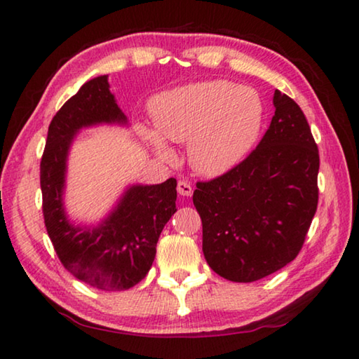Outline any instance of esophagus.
Wrapping results in <instances>:
<instances>
[{"label": "esophagus", "instance_id": "obj_1", "mask_svg": "<svg viewBox=\"0 0 359 359\" xmlns=\"http://www.w3.org/2000/svg\"><path fill=\"white\" fill-rule=\"evenodd\" d=\"M177 193L180 194V196H191L193 188H191L190 184H188V182L179 180V184H177Z\"/></svg>", "mask_w": 359, "mask_h": 359}]
</instances>
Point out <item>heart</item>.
Returning a JSON list of instances; mask_svg holds the SVG:
<instances>
[{"label": "heart", "instance_id": "1", "mask_svg": "<svg viewBox=\"0 0 359 359\" xmlns=\"http://www.w3.org/2000/svg\"><path fill=\"white\" fill-rule=\"evenodd\" d=\"M156 130L141 126L142 137L161 158L172 156L166 139L188 141L198 172L218 175L238 165L257 142L264 106L250 87L205 81L169 90L151 101Z\"/></svg>", "mask_w": 359, "mask_h": 359}]
</instances>
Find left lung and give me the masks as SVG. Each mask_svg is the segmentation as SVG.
Segmentation results:
<instances>
[{
    "label": "left lung",
    "mask_w": 359,
    "mask_h": 359,
    "mask_svg": "<svg viewBox=\"0 0 359 359\" xmlns=\"http://www.w3.org/2000/svg\"><path fill=\"white\" fill-rule=\"evenodd\" d=\"M274 107L257 149L193 193L204 258L231 282L259 280L291 263L317 212L320 155L311 126L280 90Z\"/></svg>",
    "instance_id": "left-lung-1"
}]
</instances>
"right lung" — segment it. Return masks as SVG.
<instances>
[{
    "instance_id": "add662e5",
    "label": "right lung",
    "mask_w": 359,
    "mask_h": 359,
    "mask_svg": "<svg viewBox=\"0 0 359 359\" xmlns=\"http://www.w3.org/2000/svg\"><path fill=\"white\" fill-rule=\"evenodd\" d=\"M98 123H126L109 92L107 76L85 82L48 125L41 158L42 214L65 269L95 288L128 290L147 276L158 238L177 210V180L171 177L158 185L130 187L96 228L71 224L63 208L66 158L76 133Z\"/></svg>"
}]
</instances>
